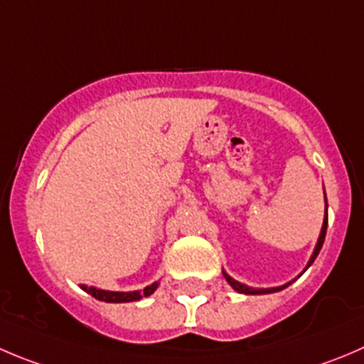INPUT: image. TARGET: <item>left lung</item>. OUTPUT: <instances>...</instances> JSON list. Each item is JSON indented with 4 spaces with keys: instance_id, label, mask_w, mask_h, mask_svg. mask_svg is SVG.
Returning <instances> with one entry per match:
<instances>
[{
    "instance_id": "obj_1",
    "label": "left lung",
    "mask_w": 364,
    "mask_h": 364,
    "mask_svg": "<svg viewBox=\"0 0 364 364\" xmlns=\"http://www.w3.org/2000/svg\"><path fill=\"white\" fill-rule=\"evenodd\" d=\"M325 207H327V198H325ZM325 232H327V209H325V220H323V227H321V232H320V237H318V243H316V248H314L313 255H311V261L307 262V268H309L311 264H313V261L316 259V255L320 254L321 247H323V241H325ZM225 279H227V282L230 284L232 288L236 289L237 293H245V295H266V293H275V291H280V289L288 288V284L286 286H282V288H268V289H255V288H248V286H245V284L237 282V280L230 279V277L227 275V273H223Z\"/></svg>"
}]
</instances>
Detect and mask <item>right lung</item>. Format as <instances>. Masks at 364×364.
<instances>
[{
	"label": "right lung",
	"instance_id": "right-lung-1",
	"mask_svg": "<svg viewBox=\"0 0 364 364\" xmlns=\"http://www.w3.org/2000/svg\"><path fill=\"white\" fill-rule=\"evenodd\" d=\"M84 291H87L89 295L95 296L96 300H102V302H112V304H121V302H134V300H139L143 296H150L151 293L157 289V282L144 288L143 291H130V293H117V291H103V289L96 288H87V286H82Z\"/></svg>",
	"mask_w": 364,
	"mask_h": 364
}]
</instances>
